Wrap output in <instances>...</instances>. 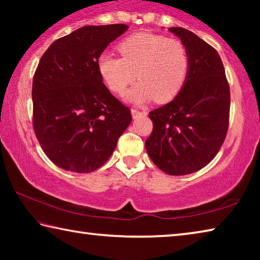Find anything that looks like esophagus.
Returning a JSON list of instances; mask_svg holds the SVG:
<instances>
[{"mask_svg": "<svg viewBox=\"0 0 260 260\" xmlns=\"http://www.w3.org/2000/svg\"><path fill=\"white\" fill-rule=\"evenodd\" d=\"M131 112H132V116H133L134 119H135V118H138V117L142 116V114H143V112H141V111H139V110H136V109H132Z\"/></svg>", "mask_w": 260, "mask_h": 260, "instance_id": "esophagus-1", "label": "esophagus"}]
</instances>
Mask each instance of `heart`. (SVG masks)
Masks as SVG:
<instances>
[{"mask_svg":"<svg viewBox=\"0 0 260 260\" xmlns=\"http://www.w3.org/2000/svg\"><path fill=\"white\" fill-rule=\"evenodd\" d=\"M118 49L121 58L102 54L98 60L100 76L114 93H124L135 77L140 81L126 94L134 103L152 99L158 103L170 102L182 89L189 69L182 42L158 34L136 33L125 39Z\"/></svg>","mask_w":260,"mask_h":260,"instance_id":"1","label":"heart"}]
</instances>
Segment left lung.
<instances>
[{
    "label": "left lung",
    "instance_id": "8db88e82",
    "mask_svg": "<svg viewBox=\"0 0 260 260\" xmlns=\"http://www.w3.org/2000/svg\"><path fill=\"white\" fill-rule=\"evenodd\" d=\"M169 30L186 47L188 74L174 100L149 113L153 129L146 149L162 172L186 175L208 165L222 146L231 93L217 50L186 28Z\"/></svg>",
    "mask_w": 260,
    "mask_h": 260
}]
</instances>
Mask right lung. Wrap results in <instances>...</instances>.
<instances>
[{"label":"right lung","mask_w":260,"mask_h":260,"mask_svg":"<svg viewBox=\"0 0 260 260\" xmlns=\"http://www.w3.org/2000/svg\"><path fill=\"white\" fill-rule=\"evenodd\" d=\"M128 26H83L51 43L33 78V127L48 158L71 172L89 173L112 155L132 121L110 93L98 60Z\"/></svg>","instance_id":"right-lung-1"}]
</instances>
